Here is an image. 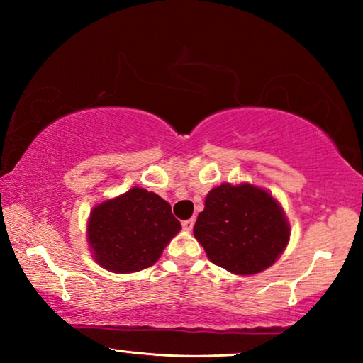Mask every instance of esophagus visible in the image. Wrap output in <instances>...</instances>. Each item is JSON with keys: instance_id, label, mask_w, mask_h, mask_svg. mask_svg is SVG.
Segmentation results:
<instances>
[{"instance_id": "obj_1", "label": "esophagus", "mask_w": 363, "mask_h": 363, "mask_svg": "<svg viewBox=\"0 0 363 363\" xmlns=\"http://www.w3.org/2000/svg\"><path fill=\"white\" fill-rule=\"evenodd\" d=\"M194 224H195V219H187V220H182V229L184 230H192L194 229Z\"/></svg>"}]
</instances>
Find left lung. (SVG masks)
<instances>
[{
  "mask_svg": "<svg viewBox=\"0 0 363 363\" xmlns=\"http://www.w3.org/2000/svg\"><path fill=\"white\" fill-rule=\"evenodd\" d=\"M194 235L216 266L251 275L277 261L290 238V225L266 190L223 184L206 195Z\"/></svg>",
  "mask_w": 363,
  "mask_h": 363,
  "instance_id": "obj_1",
  "label": "left lung"
}]
</instances>
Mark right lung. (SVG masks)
<instances>
[{
  "instance_id": "obj_1",
  "label": "right lung",
  "mask_w": 363,
  "mask_h": 363,
  "mask_svg": "<svg viewBox=\"0 0 363 363\" xmlns=\"http://www.w3.org/2000/svg\"><path fill=\"white\" fill-rule=\"evenodd\" d=\"M179 229L168 201L134 187L94 208L88 240L104 269L128 274L153 266Z\"/></svg>"
}]
</instances>
